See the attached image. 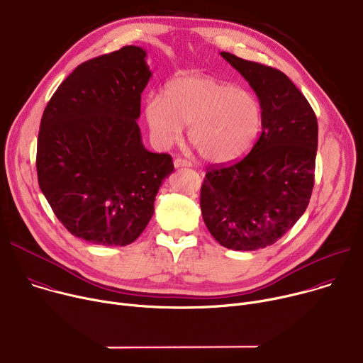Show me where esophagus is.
<instances>
[{
    "mask_svg": "<svg viewBox=\"0 0 363 363\" xmlns=\"http://www.w3.org/2000/svg\"><path fill=\"white\" fill-rule=\"evenodd\" d=\"M174 164H175V168L191 167V162H188V160H185V159H181V157H177V159L174 160Z\"/></svg>",
    "mask_w": 363,
    "mask_h": 363,
    "instance_id": "1",
    "label": "esophagus"
}]
</instances>
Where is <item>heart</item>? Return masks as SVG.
Wrapping results in <instances>:
<instances>
[{
  "label": "heart",
  "instance_id": "b5f03b06",
  "mask_svg": "<svg viewBox=\"0 0 363 363\" xmlns=\"http://www.w3.org/2000/svg\"><path fill=\"white\" fill-rule=\"evenodd\" d=\"M145 118L155 143L169 147L189 125V142L206 160L239 159L255 145L262 128V106L245 88L207 75H184L150 95Z\"/></svg>",
  "mask_w": 363,
  "mask_h": 363
}]
</instances>
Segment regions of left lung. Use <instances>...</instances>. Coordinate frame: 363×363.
<instances>
[{"instance_id": "8db88e82", "label": "left lung", "mask_w": 363, "mask_h": 363, "mask_svg": "<svg viewBox=\"0 0 363 363\" xmlns=\"http://www.w3.org/2000/svg\"><path fill=\"white\" fill-rule=\"evenodd\" d=\"M220 55L256 92L262 133L239 162L207 169L201 214L221 246L257 250L278 242L307 210L314 186L317 117L281 71L227 52Z\"/></svg>"}]
</instances>
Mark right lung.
<instances>
[{
  "instance_id": "obj_1",
  "label": "right lung",
  "mask_w": 363,
  "mask_h": 363,
  "mask_svg": "<svg viewBox=\"0 0 363 363\" xmlns=\"http://www.w3.org/2000/svg\"><path fill=\"white\" fill-rule=\"evenodd\" d=\"M152 72L146 50L124 46L89 59L48 103L38 139V179L68 232L101 246L133 243L155 213L168 153L142 143L138 118Z\"/></svg>"
}]
</instances>
